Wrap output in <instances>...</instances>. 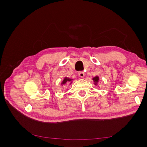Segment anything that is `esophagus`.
I'll return each instance as SVG.
<instances>
[{
	"mask_svg": "<svg viewBox=\"0 0 147 147\" xmlns=\"http://www.w3.org/2000/svg\"><path fill=\"white\" fill-rule=\"evenodd\" d=\"M78 75L79 77L83 78L84 76V73L83 71H79V72H78Z\"/></svg>",
	"mask_w": 147,
	"mask_h": 147,
	"instance_id": "esophagus-1",
	"label": "esophagus"
}]
</instances>
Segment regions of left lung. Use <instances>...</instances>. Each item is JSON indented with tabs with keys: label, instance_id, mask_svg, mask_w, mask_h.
Instances as JSON below:
<instances>
[{
	"label": "left lung",
	"instance_id": "1",
	"mask_svg": "<svg viewBox=\"0 0 147 147\" xmlns=\"http://www.w3.org/2000/svg\"><path fill=\"white\" fill-rule=\"evenodd\" d=\"M93 80H94L95 82H97L99 80V77H96L94 78H93Z\"/></svg>",
	"mask_w": 147,
	"mask_h": 147
}]
</instances>
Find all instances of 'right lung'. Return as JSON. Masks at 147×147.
<instances>
[{"instance_id": "add662e5", "label": "right lung", "mask_w": 147, "mask_h": 147, "mask_svg": "<svg viewBox=\"0 0 147 147\" xmlns=\"http://www.w3.org/2000/svg\"><path fill=\"white\" fill-rule=\"evenodd\" d=\"M71 80H72L71 79H69V78H65L64 79V80H63V82H62V84H65L67 82H70Z\"/></svg>"}]
</instances>
